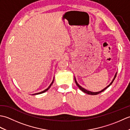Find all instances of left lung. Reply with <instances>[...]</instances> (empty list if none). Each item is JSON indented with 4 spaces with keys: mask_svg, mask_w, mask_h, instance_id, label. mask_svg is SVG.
I'll return each instance as SVG.
<instances>
[{
    "mask_svg": "<svg viewBox=\"0 0 130 130\" xmlns=\"http://www.w3.org/2000/svg\"><path fill=\"white\" fill-rule=\"evenodd\" d=\"M117 73H116L115 75V77H114V78H113V79L112 80V82L111 83H110L108 85L107 87H106V88H105L104 89H103V90H102L101 91H99V92H90V91H89V90H87V89H84V88H83V87H82L80 86V85H79V84L78 83H77V82H76V80L75 78H74V79H75V83H76V84L77 85V86L78 87V88H79L80 89V90L82 91V92H84V93H85L88 94H89V95H96V94H99V93H102V92H103V91H104V90H106L107 88H108V87L110 86V85H111L112 84V83L113 82L114 80H115V78H116V77Z\"/></svg>",
    "mask_w": 130,
    "mask_h": 130,
    "instance_id": "8db88e82",
    "label": "left lung"
}]
</instances>
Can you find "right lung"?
<instances>
[{"label": "right lung", "instance_id": "1", "mask_svg": "<svg viewBox=\"0 0 130 130\" xmlns=\"http://www.w3.org/2000/svg\"><path fill=\"white\" fill-rule=\"evenodd\" d=\"M54 79H53V80H52V83H51V84L50 85V86L47 88L46 89H45V90H44L43 91H42V92H40V93H35V94H33V95H36V94H42V93H45V92H46L47 90H48V89H49V88L51 87V85L52 84V83H53V82H54Z\"/></svg>", "mask_w": 130, "mask_h": 130}]
</instances>
